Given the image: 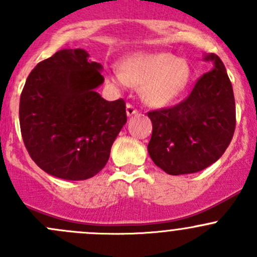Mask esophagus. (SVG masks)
Segmentation results:
<instances>
[{"label": "esophagus", "instance_id": "34e87169", "mask_svg": "<svg viewBox=\"0 0 257 257\" xmlns=\"http://www.w3.org/2000/svg\"><path fill=\"white\" fill-rule=\"evenodd\" d=\"M137 113H138V109H137V108L134 107L132 103H126V114L131 116V115H134V114H137Z\"/></svg>", "mask_w": 257, "mask_h": 257}]
</instances>
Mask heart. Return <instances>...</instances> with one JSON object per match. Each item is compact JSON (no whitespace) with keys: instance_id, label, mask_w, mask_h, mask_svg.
I'll return each instance as SVG.
<instances>
[{"instance_id":"heart-1","label":"heart","mask_w":257,"mask_h":257,"mask_svg":"<svg viewBox=\"0 0 257 257\" xmlns=\"http://www.w3.org/2000/svg\"><path fill=\"white\" fill-rule=\"evenodd\" d=\"M189 76L186 62L170 53L134 54L124 61L123 72H115L109 82L118 87L143 85L142 94L149 104L165 105L185 89Z\"/></svg>"}]
</instances>
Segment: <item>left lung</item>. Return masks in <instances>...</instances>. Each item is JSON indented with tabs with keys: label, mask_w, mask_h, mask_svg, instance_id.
Returning <instances> with one entry per match:
<instances>
[{
	"label": "left lung",
	"mask_w": 257,
	"mask_h": 257,
	"mask_svg": "<svg viewBox=\"0 0 257 257\" xmlns=\"http://www.w3.org/2000/svg\"><path fill=\"white\" fill-rule=\"evenodd\" d=\"M211 71L200 76L190 94L178 104L148 112L153 133L148 152L170 175L191 174L216 162L234 137L236 109L231 82L215 54Z\"/></svg>",
	"instance_id": "1"
}]
</instances>
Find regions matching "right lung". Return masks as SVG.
Listing matches in <instances>:
<instances>
[{
	"mask_svg": "<svg viewBox=\"0 0 257 257\" xmlns=\"http://www.w3.org/2000/svg\"><path fill=\"white\" fill-rule=\"evenodd\" d=\"M84 49L64 48L40 62L20 99L23 143L33 162L53 177L84 180L107 164L110 148L126 123L125 102L103 99L104 82Z\"/></svg>",
	"mask_w": 257,
	"mask_h": 257,
	"instance_id": "right-lung-1",
	"label": "right lung"
}]
</instances>
